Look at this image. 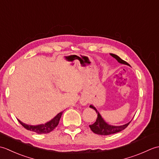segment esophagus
<instances>
[{
	"label": "esophagus",
	"instance_id": "34e87169",
	"mask_svg": "<svg viewBox=\"0 0 159 159\" xmlns=\"http://www.w3.org/2000/svg\"><path fill=\"white\" fill-rule=\"evenodd\" d=\"M80 103L83 106H85L88 104V100H87V99H86L85 98H82L80 100Z\"/></svg>",
	"mask_w": 159,
	"mask_h": 159
}]
</instances>
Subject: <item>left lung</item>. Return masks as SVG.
Here are the masks:
<instances>
[{"instance_id":"left-lung-1","label":"left lung","mask_w":159,"mask_h":159,"mask_svg":"<svg viewBox=\"0 0 159 159\" xmlns=\"http://www.w3.org/2000/svg\"><path fill=\"white\" fill-rule=\"evenodd\" d=\"M110 55L112 56L113 58L116 59L120 63L130 66L127 62L121 59L120 57L115 55V54L110 53ZM89 107L95 110L96 112L98 113V117L96 119V121H95V123H93L92 125H89L91 130H92L93 133L96 134H100V135H109V134L117 133L118 132H120L121 130H124L131 121H130L128 123L125 124L124 125H121V126H113V125H111L107 123L106 121L104 120V119L102 117V116H101V115L99 113L98 110L96 109L95 107L93 106L92 104H91Z\"/></svg>"}]
</instances>
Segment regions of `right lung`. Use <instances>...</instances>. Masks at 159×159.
Instances as JSON below:
<instances>
[{
    "label": "right lung",
    "mask_w": 159,
    "mask_h": 159,
    "mask_svg": "<svg viewBox=\"0 0 159 159\" xmlns=\"http://www.w3.org/2000/svg\"><path fill=\"white\" fill-rule=\"evenodd\" d=\"M63 112L61 111L59 113H58L57 116L52 119L50 121H48L45 124H42L39 125H28L26 124L23 123L22 121L18 120L20 124L22 125L23 127H25L26 129L29 130H31L33 132H35V133L38 134H46V133H49L53 130L58 125L59 120L61 119V117L62 116V113Z\"/></svg>",
    "instance_id": "add662e5"
}]
</instances>
